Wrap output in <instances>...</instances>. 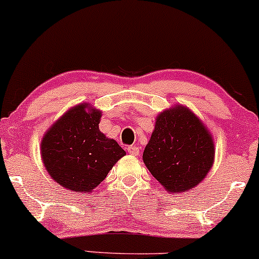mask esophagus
I'll list each match as a JSON object with an SVG mask.
<instances>
[{
  "label": "esophagus",
  "mask_w": 259,
  "mask_h": 259,
  "mask_svg": "<svg viewBox=\"0 0 259 259\" xmlns=\"http://www.w3.org/2000/svg\"><path fill=\"white\" fill-rule=\"evenodd\" d=\"M127 152H128L131 155H139V149L138 147H135V145H130L128 148H127Z\"/></svg>",
  "instance_id": "34e87169"
}]
</instances>
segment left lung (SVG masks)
<instances>
[{"instance_id":"1","label":"left lung","mask_w":259,"mask_h":259,"mask_svg":"<svg viewBox=\"0 0 259 259\" xmlns=\"http://www.w3.org/2000/svg\"><path fill=\"white\" fill-rule=\"evenodd\" d=\"M143 161L168 192H186L213 166V138L190 110L176 106L156 118Z\"/></svg>"}]
</instances>
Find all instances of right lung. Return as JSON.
Returning a JSON list of instances; mask_svg holds the SVG:
<instances>
[{
	"mask_svg": "<svg viewBox=\"0 0 259 259\" xmlns=\"http://www.w3.org/2000/svg\"><path fill=\"white\" fill-rule=\"evenodd\" d=\"M100 111L82 104L67 111L44 136V165L62 187L91 192L126 155L117 142L100 132Z\"/></svg>",
	"mask_w": 259,
	"mask_h": 259,
	"instance_id": "right-lung-1",
	"label": "right lung"
}]
</instances>
